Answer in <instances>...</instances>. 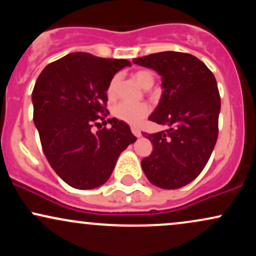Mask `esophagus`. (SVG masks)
I'll use <instances>...</instances> for the list:
<instances>
[{
	"label": "esophagus",
	"mask_w": 256,
	"mask_h": 256,
	"mask_svg": "<svg viewBox=\"0 0 256 256\" xmlns=\"http://www.w3.org/2000/svg\"><path fill=\"white\" fill-rule=\"evenodd\" d=\"M131 131H132V134H134L136 137L142 136V134H140V130L138 128H134H134H131Z\"/></svg>",
	"instance_id": "1"
}]
</instances>
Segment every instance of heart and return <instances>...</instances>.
<instances>
[{
  "label": "heart",
  "instance_id": "b5f03b06",
  "mask_svg": "<svg viewBox=\"0 0 256 256\" xmlns=\"http://www.w3.org/2000/svg\"><path fill=\"white\" fill-rule=\"evenodd\" d=\"M134 77L144 89H149V88H152L154 85V73L152 71H148V70H140V71L134 72ZM118 83L119 77H114L110 80V85H108L107 95L110 98H113L116 96ZM149 112H150V108L144 102H140V104L120 102V104H118L113 108V116L118 120H120V122L137 126L148 116Z\"/></svg>",
  "mask_w": 256,
  "mask_h": 256
}]
</instances>
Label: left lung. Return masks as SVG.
I'll return each instance as SVG.
<instances>
[{
  "mask_svg": "<svg viewBox=\"0 0 256 256\" xmlns=\"http://www.w3.org/2000/svg\"><path fill=\"white\" fill-rule=\"evenodd\" d=\"M134 64L162 77V96L149 120L170 126L144 136L152 152L142 160V168L152 184L178 189L202 172L216 143L220 95L216 77L188 52H156L134 58Z\"/></svg>",
  "mask_w": 256,
  "mask_h": 256,
  "instance_id": "1",
  "label": "left lung"
}]
</instances>
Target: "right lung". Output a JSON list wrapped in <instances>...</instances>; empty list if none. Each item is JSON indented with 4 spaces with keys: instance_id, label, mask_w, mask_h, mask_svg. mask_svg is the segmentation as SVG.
I'll use <instances>...</instances> for the list:
<instances>
[{
    "instance_id": "1",
    "label": "right lung",
    "mask_w": 256,
    "mask_h": 256,
    "mask_svg": "<svg viewBox=\"0 0 256 256\" xmlns=\"http://www.w3.org/2000/svg\"><path fill=\"white\" fill-rule=\"evenodd\" d=\"M131 66L125 58L71 52L46 64L32 91L34 122L44 155L56 174L80 190L110 177L116 160L136 140L128 126L107 119V89L114 74ZM98 120L112 128L92 132Z\"/></svg>"
}]
</instances>
